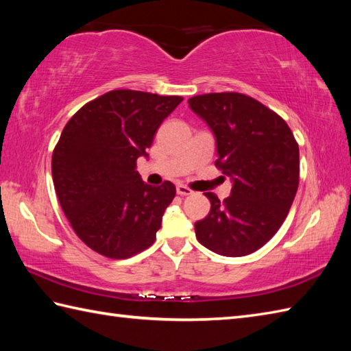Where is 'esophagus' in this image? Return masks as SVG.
Here are the masks:
<instances>
[{"instance_id":"1","label":"esophagus","mask_w":351,"mask_h":351,"mask_svg":"<svg viewBox=\"0 0 351 351\" xmlns=\"http://www.w3.org/2000/svg\"><path fill=\"white\" fill-rule=\"evenodd\" d=\"M176 193L180 196H190V195H193V190L191 189H189V187H185V185H178L176 187Z\"/></svg>"}]
</instances>
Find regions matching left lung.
I'll use <instances>...</instances> for the list:
<instances>
[{
  "instance_id": "obj_1",
  "label": "left lung",
  "mask_w": 351,
  "mask_h": 351,
  "mask_svg": "<svg viewBox=\"0 0 351 351\" xmlns=\"http://www.w3.org/2000/svg\"><path fill=\"white\" fill-rule=\"evenodd\" d=\"M189 104L217 140L215 167L234 181L223 202L206 193L211 210L195 223L197 241L223 256L250 255L271 240L293 205L299 143L278 113L244 93L197 95Z\"/></svg>"
}]
</instances>
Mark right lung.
Masks as SVG:
<instances>
[{
  "mask_svg": "<svg viewBox=\"0 0 351 351\" xmlns=\"http://www.w3.org/2000/svg\"><path fill=\"white\" fill-rule=\"evenodd\" d=\"M182 96L111 90L87 102L52 152V181L73 232L99 255L126 259L155 243L176 189L147 185L136 170Z\"/></svg>",
  "mask_w": 351,
  "mask_h": 351,
  "instance_id": "1",
  "label": "right lung"
}]
</instances>
